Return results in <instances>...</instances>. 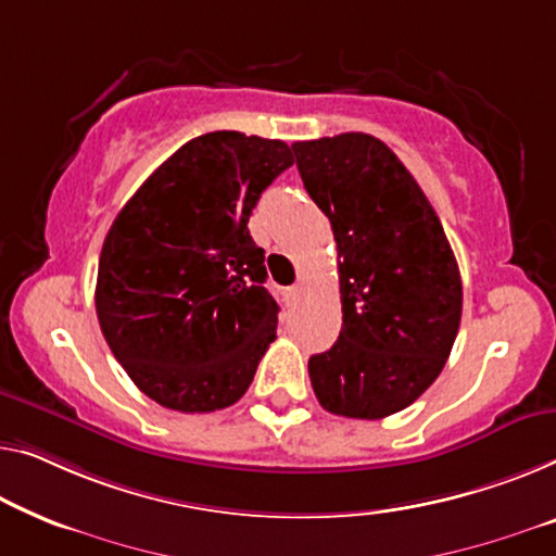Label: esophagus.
<instances>
[{"instance_id":"1","label":"esophagus","mask_w":556,"mask_h":556,"mask_svg":"<svg viewBox=\"0 0 556 556\" xmlns=\"http://www.w3.org/2000/svg\"><path fill=\"white\" fill-rule=\"evenodd\" d=\"M302 292H304V287H302V285H294V287H289L285 294H287L289 302H296V300H300V296H302Z\"/></svg>"}]
</instances>
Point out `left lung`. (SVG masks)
Returning a JSON list of instances; mask_svg holds the SVG:
<instances>
[{"label":"left lung","instance_id":"obj_1","mask_svg":"<svg viewBox=\"0 0 556 556\" xmlns=\"http://www.w3.org/2000/svg\"><path fill=\"white\" fill-rule=\"evenodd\" d=\"M296 169L337 242L342 331L309 357L321 407L382 419L427 392L462 319V277L437 212L377 137L294 142Z\"/></svg>","mask_w":556,"mask_h":556}]
</instances>
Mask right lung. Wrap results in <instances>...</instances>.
I'll list each match as a JSON object with an SVG mask.
<instances>
[{"label":"right lung","instance_id":"add662e5","mask_svg":"<svg viewBox=\"0 0 556 556\" xmlns=\"http://www.w3.org/2000/svg\"><path fill=\"white\" fill-rule=\"evenodd\" d=\"M294 164L292 147L242 131L189 139L106 231L97 271L102 334L131 382L174 412H214L250 389L277 339L250 214Z\"/></svg>","mask_w":556,"mask_h":556}]
</instances>
